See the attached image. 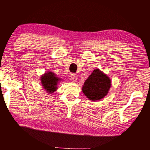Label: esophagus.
Here are the masks:
<instances>
[{
  "label": "esophagus",
  "mask_w": 150,
  "mask_h": 150,
  "mask_svg": "<svg viewBox=\"0 0 150 150\" xmlns=\"http://www.w3.org/2000/svg\"><path fill=\"white\" fill-rule=\"evenodd\" d=\"M70 78H71V80L73 81V82H76L77 80V75H75V74H71V75H70Z\"/></svg>",
  "instance_id": "obj_1"
}]
</instances>
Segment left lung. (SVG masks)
I'll use <instances>...</instances> for the list:
<instances>
[{"label": "left lung", "instance_id": "8db88e82", "mask_svg": "<svg viewBox=\"0 0 150 150\" xmlns=\"http://www.w3.org/2000/svg\"><path fill=\"white\" fill-rule=\"evenodd\" d=\"M111 87L109 77L99 69H95L85 81L82 90L89 100L96 101L106 97Z\"/></svg>", "mask_w": 150, "mask_h": 150}]
</instances>
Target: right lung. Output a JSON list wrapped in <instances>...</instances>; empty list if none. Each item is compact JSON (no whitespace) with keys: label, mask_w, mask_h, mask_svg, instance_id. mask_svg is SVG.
I'll return each instance as SVG.
<instances>
[{"label":"right lung","mask_w":150,"mask_h":150,"mask_svg":"<svg viewBox=\"0 0 150 150\" xmlns=\"http://www.w3.org/2000/svg\"><path fill=\"white\" fill-rule=\"evenodd\" d=\"M41 83L48 94H51L58 89V84L63 80L57 77L56 74L51 71L46 72L40 77Z\"/></svg>","instance_id":"1"}]
</instances>
